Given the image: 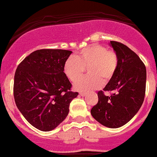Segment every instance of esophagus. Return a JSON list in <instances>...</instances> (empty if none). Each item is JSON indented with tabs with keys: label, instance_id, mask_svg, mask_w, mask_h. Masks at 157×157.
Here are the masks:
<instances>
[{
	"label": "esophagus",
	"instance_id": "obj_1",
	"mask_svg": "<svg viewBox=\"0 0 157 157\" xmlns=\"http://www.w3.org/2000/svg\"><path fill=\"white\" fill-rule=\"evenodd\" d=\"M86 94H86L85 92H82V91L80 92V96L84 97V96H86Z\"/></svg>",
	"mask_w": 157,
	"mask_h": 157
}]
</instances>
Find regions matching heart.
<instances>
[{
	"mask_svg": "<svg viewBox=\"0 0 157 157\" xmlns=\"http://www.w3.org/2000/svg\"><path fill=\"white\" fill-rule=\"evenodd\" d=\"M118 67V56L114 51L108 50L100 45H92L82 49L76 56H70L64 64L66 76L71 81H75L89 68L90 76L76 81L74 88L88 91L103 85V80L108 81L113 77Z\"/></svg>",
	"mask_w": 157,
	"mask_h": 157,
	"instance_id": "heart-1",
	"label": "heart"
}]
</instances>
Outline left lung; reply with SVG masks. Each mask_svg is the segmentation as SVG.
Instances as JSON below:
<instances>
[{
  "label": "left lung",
  "mask_w": 157,
  "mask_h": 157,
  "mask_svg": "<svg viewBox=\"0 0 157 157\" xmlns=\"http://www.w3.org/2000/svg\"><path fill=\"white\" fill-rule=\"evenodd\" d=\"M118 56V67L104 90L112 92L105 96L98 93V102L90 113L96 121L108 128H120L139 112L146 93V69L140 57L121 42L111 41Z\"/></svg>",
  "instance_id": "8db88e82"
}]
</instances>
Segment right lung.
Wrapping results in <instances>:
<instances>
[{
  "instance_id": "obj_1",
  "label": "right lung",
  "mask_w": 157,
  "mask_h": 157,
  "mask_svg": "<svg viewBox=\"0 0 157 157\" xmlns=\"http://www.w3.org/2000/svg\"><path fill=\"white\" fill-rule=\"evenodd\" d=\"M72 51L39 49L32 52L17 67L14 97L17 108L32 126L43 132L56 128L68 115L77 92L64 73Z\"/></svg>"
}]
</instances>
